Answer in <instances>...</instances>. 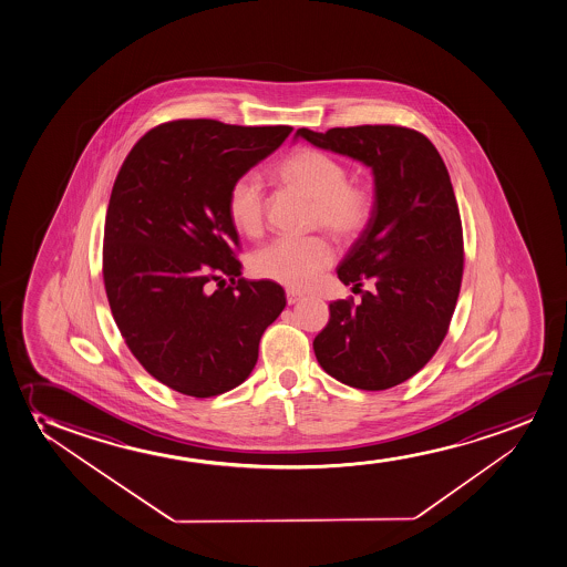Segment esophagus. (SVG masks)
Returning <instances> with one entry per match:
<instances>
[{
  "mask_svg": "<svg viewBox=\"0 0 567 567\" xmlns=\"http://www.w3.org/2000/svg\"><path fill=\"white\" fill-rule=\"evenodd\" d=\"M302 298H303V296L300 295V292H296V290H290V288H288L287 302L290 303V306H292V303L300 302V300H302Z\"/></svg>",
  "mask_w": 567,
  "mask_h": 567,
  "instance_id": "obj_1",
  "label": "esophagus"
}]
</instances>
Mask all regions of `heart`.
<instances>
[{
    "mask_svg": "<svg viewBox=\"0 0 567 567\" xmlns=\"http://www.w3.org/2000/svg\"><path fill=\"white\" fill-rule=\"evenodd\" d=\"M280 181L313 199L309 227L324 228L340 244L358 240L375 215V194L371 186L350 181V171L334 155L317 147H300L277 165ZM264 186L254 173L236 177L227 192V217L244 236L264 230ZM334 259L331 243L321 235L306 238H277L254 251L250 271L259 279L272 280L302 290Z\"/></svg>",
    "mask_w": 567,
    "mask_h": 567,
    "instance_id": "b5f03b06",
    "label": "heart"
}]
</instances>
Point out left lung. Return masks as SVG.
<instances>
[{"label":"left lung","instance_id":"left-lung-1","mask_svg":"<svg viewBox=\"0 0 567 567\" xmlns=\"http://www.w3.org/2000/svg\"><path fill=\"white\" fill-rule=\"evenodd\" d=\"M313 146L350 155L375 175L373 221L339 267L361 292L329 306L313 340L321 368L340 383L386 390L425 368L450 329L464 277V230L449 171L425 134L360 125L313 133ZM370 280L372 292L360 290Z\"/></svg>","mask_w":567,"mask_h":567}]
</instances>
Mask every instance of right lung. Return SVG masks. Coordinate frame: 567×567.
Here are the masks:
<instances>
[{
	"instance_id": "right-lung-1",
	"label": "right lung",
	"mask_w": 567,
	"mask_h": 567,
	"mask_svg": "<svg viewBox=\"0 0 567 567\" xmlns=\"http://www.w3.org/2000/svg\"><path fill=\"white\" fill-rule=\"evenodd\" d=\"M290 133L178 118L147 131L118 169L103 287L134 358L181 394L217 396L246 381L261 334L287 306L277 282L238 277L227 192Z\"/></svg>"
}]
</instances>
